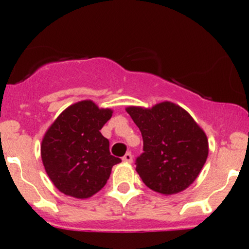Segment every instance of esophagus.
Instances as JSON below:
<instances>
[{
  "instance_id": "34e87169",
  "label": "esophagus",
  "mask_w": 249,
  "mask_h": 249,
  "mask_svg": "<svg viewBox=\"0 0 249 249\" xmlns=\"http://www.w3.org/2000/svg\"><path fill=\"white\" fill-rule=\"evenodd\" d=\"M123 161L126 162V164H131V162H132V154L127 152L124 157H123Z\"/></svg>"
}]
</instances>
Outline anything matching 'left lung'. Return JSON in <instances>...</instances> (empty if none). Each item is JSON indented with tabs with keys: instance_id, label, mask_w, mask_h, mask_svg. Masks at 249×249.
I'll return each mask as SVG.
<instances>
[{
	"instance_id": "obj_1",
	"label": "left lung",
	"mask_w": 249,
	"mask_h": 249,
	"mask_svg": "<svg viewBox=\"0 0 249 249\" xmlns=\"http://www.w3.org/2000/svg\"><path fill=\"white\" fill-rule=\"evenodd\" d=\"M125 110L142 136L144 152L137 158L136 171L144 184L164 196L186 190L206 162L205 131L185 108L172 102Z\"/></svg>"
}]
</instances>
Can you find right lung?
I'll list each match as a JSON object with an SVG mask.
<instances>
[{
    "label": "right lung",
    "instance_id": "obj_1",
    "mask_svg": "<svg viewBox=\"0 0 249 249\" xmlns=\"http://www.w3.org/2000/svg\"><path fill=\"white\" fill-rule=\"evenodd\" d=\"M111 108L95 102H77L55 119L44 133L41 157L45 172L59 192L88 199L102 190L111 170L122 160L111 156L101 128L112 117Z\"/></svg>",
    "mask_w": 249,
    "mask_h": 249
}]
</instances>
